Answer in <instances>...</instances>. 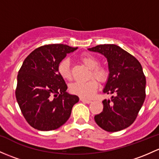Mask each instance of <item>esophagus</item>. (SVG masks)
Here are the masks:
<instances>
[{"mask_svg": "<svg viewBox=\"0 0 159 159\" xmlns=\"http://www.w3.org/2000/svg\"><path fill=\"white\" fill-rule=\"evenodd\" d=\"M80 101L84 102V103H91V102H92L91 101H90V100H86V99H84V98H80Z\"/></svg>", "mask_w": 159, "mask_h": 159, "instance_id": "34e87169", "label": "esophagus"}]
</instances>
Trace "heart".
<instances>
[{
    "label": "heart",
    "instance_id": "heart-1",
    "mask_svg": "<svg viewBox=\"0 0 159 159\" xmlns=\"http://www.w3.org/2000/svg\"><path fill=\"white\" fill-rule=\"evenodd\" d=\"M80 60L85 66L90 68L89 78L87 81H77L70 85L69 90L71 93L83 98H92L98 88V83L104 82L109 76V70L105 66L99 64V59L91 54H83L80 56ZM58 71L60 76L65 80L71 79V71L70 61L65 58L58 65ZM94 78H93V77ZM96 78V80L95 78Z\"/></svg>",
    "mask_w": 159,
    "mask_h": 159
}]
</instances>
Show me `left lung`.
<instances>
[{"label":"left lung","mask_w":159,"mask_h":159,"mask_svg":"<svg viewBox=\"0 0 159 159\" xmlns=\"http://www.w3.org/2000/svg\"><path fill=\"white\" fill-rule=\"evenodd\" d=\"M107 59L110 75L103 93L114 94L103 101V111L95 115L97 124L107 132L129 127L136 119L146 98V76L139 61L114 44L88 49Z\"/></svg>","instance_id":"obj_1"}]
</instances>
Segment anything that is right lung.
Segmentation results:
<instances>
[{"instance_id":"1","label":"right lung","mask_w":159,"mask_h":159,"mask_svg":"<svg viewBox=\"0 0 159 159\" xmlns=\"http://www.w3.org/2000/svg\"><path fill=\"white\" fill-rule=\"evenodd\" d=\"M78 48L49 44L37 48L23 61L17 75L15 94L25 120L34 129L50 131L59 128L71 116L79 101L68 94L58 65L67 53Z\"/></svg>"}]
</instances>
